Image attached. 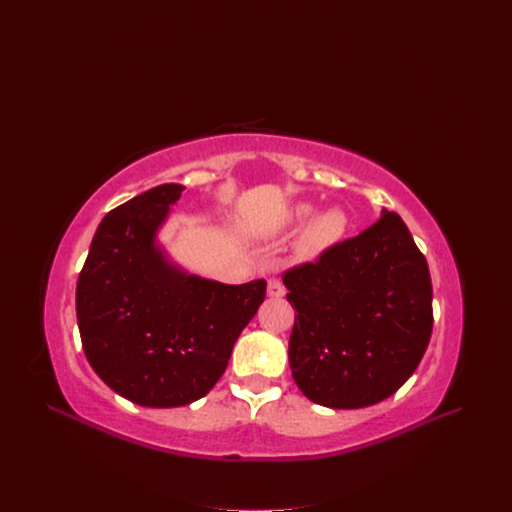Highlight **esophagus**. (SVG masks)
Segmentation results:
<instances>
[{
    "instance_id": "esophagus-1",
    "label": "esophagus",
    "mask_w": 512,
    "mask_h": 512,
    "mask_svg": "<svg viewBox=\"0 0 512 512\" xmlns=\"http://www.w3.org/2000/svg\"><path fill=\"white\" fill-rule=\"evenodd\" d=\"M267 296L269 298H283L285 296V287L279 279H269L267 281Z\"/></svg>"
}]
</instances>
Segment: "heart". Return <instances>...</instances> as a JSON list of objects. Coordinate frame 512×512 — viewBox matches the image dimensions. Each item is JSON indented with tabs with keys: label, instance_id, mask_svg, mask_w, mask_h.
Listing matches in <instances>:
<instances>
[{
	"label": "heart",
	"instance_id": "1",
	"mask_svg": "<svg viewBox=\"0 0 512 512\" xmlns=\"http://www.w3.org/2000/svg\"><path fill=\"white\" fill-rule=\"evenodd\" d=\"M308 222L309 225L302 231L296 253L304 261H314L328 253L334 245H338L346 233L348 218L340 208H328L316 214V206L308 202H300L291 206L285 214V227L287 229H300Z\"/></svg>",
	"mask_w": 512,
	"mask_h": 512
}]
</instances>
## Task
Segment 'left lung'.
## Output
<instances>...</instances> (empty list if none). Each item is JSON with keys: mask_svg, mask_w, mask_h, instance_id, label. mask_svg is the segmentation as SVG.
<instances>
[{"mask_svg": "<svg viewBox=\"0 0 512 512\" xmlns=\"http://www.w3.org/2000/svg\"><path fill=\"white\" fill-rule=\"evenodd\" d=\"M296 308L289 367L300 391L332 409L391 397L429 344L431 279L401 216L389 210L316 263L285 271Z\"/></svg>", "mask_w": 512, "mask_h": 512, "instance_id": "left-lung-1", "label": "left lung"}]
</instances>
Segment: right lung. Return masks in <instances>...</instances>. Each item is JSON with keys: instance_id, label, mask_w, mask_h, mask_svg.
Instances as JSON below:
<instances>
[{"instance_id": "1", "label": "right lung", "mask_w": 512, "mask_h": 512, "mask_svg": "<svg viewBox=\"0 0 512 512\" xmlns=\"http://www.w3.org/2000/svg\"><path fill=\"white\" fill-rule=\"evenodd\" d=\"M182 190L162 184L111 210L77 283L87 360L107 387L143 407L204 397L265 300V279L227 285L170 261L158 231Z\"/></svg>"}]
</instances>
